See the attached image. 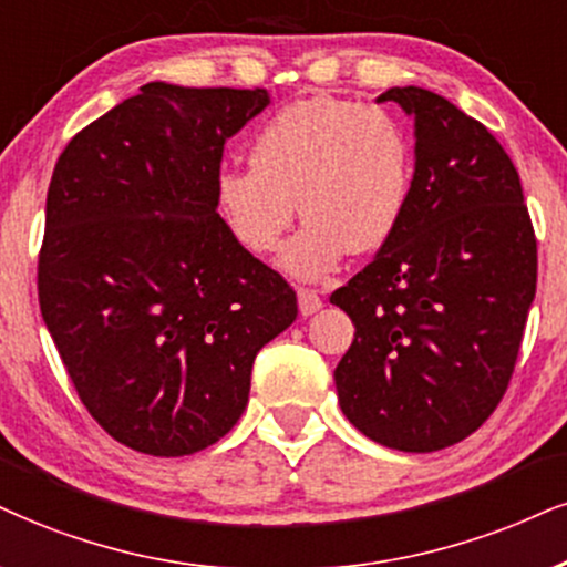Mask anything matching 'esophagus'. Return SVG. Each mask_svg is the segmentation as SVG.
I'll return each mask as SVG.
<instances>
[{
	"label": "esophagus",
	"instance_id": "1",
	"mask_svg": "<svg viewBox=\"0 0 567 567\" xmlns=\"http://www.w3.org/2000/svg\"><path fill=\"white\" fill-rule=\"evenodd\" d=\"M297 299H299V312H302L305 318L316 316L320 307H323V299L318 297L316 289H299Z\"/></svg>",
	"mask_w": 567,
	"mask_h": 567
}]
</instances>
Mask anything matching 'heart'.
<instances>
[{"label":"heart","instance_id":"b5f03b06","mask_svg":"<svg viewBox=\"0 0 567 567\" xmlns=\"http://www.w3.org/2000/svg\"><path fill=\"white\" fill-rule=\"evenodd\" d=\"M412 188V144L381 107L305 96L278 110L251 142V165L223 167L215 199L230 234L255 255L281 249L307 220L284 268L305 281L337 270L341 257L370 255L400 228Z\"/></svg>","mask_w":567,"mask_h":567}]
</instances>
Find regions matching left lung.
<instances>
[{
    "label": "left lung",
    "instance_id": "1",
    "mask_svg": "<svg viewBox=\"0 0 567 567\" xmlns=\"http://www.w3.org/2000/svg\"><path fill=\"white\" fill-rule=\"evenodd\" d=\"M379 102L415 117V173L400 228L331 295L354 323L333 379L368 439L436 452L505 396L536 295V236L518 171L486 125L421 86Z\"/></svg>",
    "mask_w": 567,
    "mask_h": 567
}]
</instances>
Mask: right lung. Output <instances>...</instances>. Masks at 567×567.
Segmentation results:
<instances>
[{"mask_svg":"<svg viewBox=\"0 0 567 567\" xmlns=\"http://www.w3.org/2000/svg\"><path fill=\"white\" fill-rule=\"evenodd\" d=\"M265 89L152 81L54 165L39 305L65 370L115 442L155 457L215 444L249 402L257 352L297 295L218 215L223 146Z\"/></svg>","mask_w":567,"mask_h":567,"instance_id":"add662e5","label":"right lung"}]
</instances>
